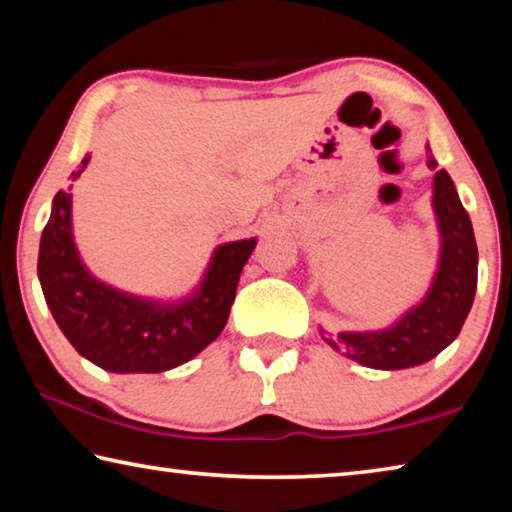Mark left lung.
<instances>
[{
	"instance_id": "left-lung-1",
	"label": "left lung",
	"mask_w": 512,
	"mask_h": 512,
	"mask_svg": "<svg viewBox=\"0 0 512 512\" xmlns=\"http://www.w3.org/2000/svg\"><path fill=\"white\" fill-rule=\"evenodd\" d=\"M424 149L431 153L429 144ZM427 164L436 167V160L429 158ZM431 194L440 246L427 293L381 329L323 334L329 348L366 368L404 370L431 361L456 339L472 309L479 250L470 214L445 169L433 176Z\"/></svg>"
}]
</instances>
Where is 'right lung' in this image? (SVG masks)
<instances>
[{"label": "right lung", "instance_id": "1", "mask_svg": "<svg viewBox=\"0 0 512 512\" xmlns=\"http://www.w3.org/2000/svg\"><path fill=\"white\" fill-rule=\"evenodd\" d=\"M88 162L85 155L72 180ZM255 246L257 237L216 246L201 282L183 298L137 296L85 266L74 241L72 194L60 189L42 230L38 280L51 316L81 357L117 375L164 372L194 359L223 332Z\"/></svg>", "mask_w": 512, "mask_h": 512}]
</instances>
